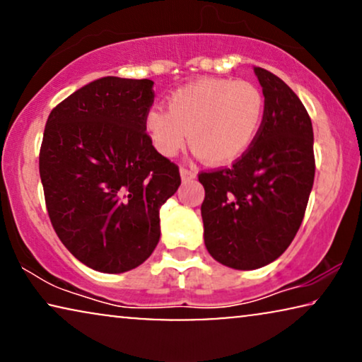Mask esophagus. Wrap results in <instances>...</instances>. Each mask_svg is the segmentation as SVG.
Returning a JSON list of instances; mask_svg holds the SVG:
<instances>
[{
  "mask_svg": "<svg viewBox=\"0 0 362 362\" xmlns=\"http://www.w3.org/2000/svg\"><path fill=\"white\" fill-rule=\"evenodd\" d=\"M180 173H181V180L182 181H189V180H194V177H196V171L187 170V168H181Z\"/></svg>",
  "mask_w": 362,
  "mask_h": 362,
  "instance_id": "esophagus-1",
  "label": "esophagus"
}]
</instances>
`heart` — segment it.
Returning a JSON list of instances; mask_svg holds the SVG:
<instances>
[{"instance_id":"1","label":"heart","mask_w":362,"mask_h":362,"mask_svg":"<svg viewBox=\"0 0 362 362\" xmlns=\"http://www.w3.org/2000/svg\"><path fill=\"white\" fill-rule=\"evenodd\" d=\"M265 98L250 82L202 78L171 93L170 110L153 107L145 128L161 155L189 145L211 165H229L245 155L264 125Z\"/></svg>"}]
</instances>
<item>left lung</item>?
<instances>
[{"label": "left lung", "mask_w": 362, "mask_h": 362, "mask_svg": "<svg viewBox=\"0 0 362 362\" xmlns=\"http://www.w3.org/2000/svg\"><path fill=\"white\" fill-rule=\"evenodd\" d=\"M265 97L264 125L230 168L201 173L204 244L219 264L255 270L295 239L315 180L313 127L296 93L254 67Z\"/></svg>", "instance_id": "8db88e82"}]
</instances>
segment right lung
Masks as SVG:
<instances>
[{
    "label": "right lung",
    "mask_w": 362,
    "mask_h": 362,
    "mask_svg": "<svg viewBox=\"0 0 362 362\" xmlns=\"http://www.w3.org/2000/svg\"><path fill=\"white\" fill-rule=\"evenodd\" d=\"M150 78L102 77L52 108L39 175L49 219L66 249L90 269L123 274L160 240V207L181 185L145 128Z\"/></svg>",
    "instance_id": "right-lung-1"
}]
</instances>
